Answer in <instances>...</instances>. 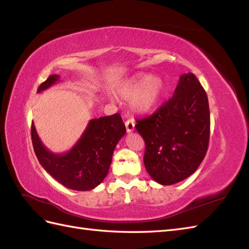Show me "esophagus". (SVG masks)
Listing matches in <instances>:
<instances>
[{
  "mask_svg": "<svg viewBox=\"0 0 249 249\" xmlns=\"http://www.w3.org/2000/svg\"><path fill=\"white\" fill-rule=\"evenodd\" d=\"M125 127H126V132L127 133H131L134 131L135 129V122L133 118H129L125 120Z\"/></svg>",
  "mask_w": 249,
  "mask_h": 249,
  "instance_id": "obj_1",
  "label": "esophagus"
}]
</instances>
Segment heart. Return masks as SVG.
<instances>
[{"instance_id":"1","label":"heart","mask_w":249,"mask_h":249,"mask_svg":"<svg viewBox=\"0 0 249 249\" xmlns=\"http://www.w3.org/2000/svg\"><path fill=\"white\" fill-rule=\"evenodd\" d=\"M116 92L120 99L131 101L135 111L147 113L155 109L163 99L165 85L159 77L141 73L120 85Z\"/></svg>"}]
</instances>
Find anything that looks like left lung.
I'll use <instances>...</instances> for the list:
<instances>
[{
  "label": "left lung",
  "mask_w": 249,
  "mask_h": 249,
  "mask_svg": "<svg viewBox=\"0 0 249 249\" xmlns=\"http://www.w3.org/2000/svg\"><path fill=\"white\" fill-rule=\"evenodd\" d=\"M145 142V168L161 185H173L196 171L210 138L208 96L192 72L179 77L172 97L152 115L137 120Z\"/></svg>",
  "instance_id": "left-lung-1"
}]
</instances>
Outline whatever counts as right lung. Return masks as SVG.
Listing matches in <instances>:
<instances>
[{
  "instance_id": "1",
  "label": "right lung",
  "mask_w": 249,
  "mask_h": 249,
  "mask_svg": "<svg viewBox=\"0 0 249 249\" xmlns=\"http://www.w3.org/2000/svg\"><path fill=\"white\" fill-rule=\"evenodd\" d=\"M52 74L39 85L41 92L59 81ZM126 130L120 114L94 118L72 148L65 154H54L42 144L34 124L31 136L35 155L41 166L60 184L78 191L91 190L107 177L113 152Z\"/></svg>"
}]
</instances>
